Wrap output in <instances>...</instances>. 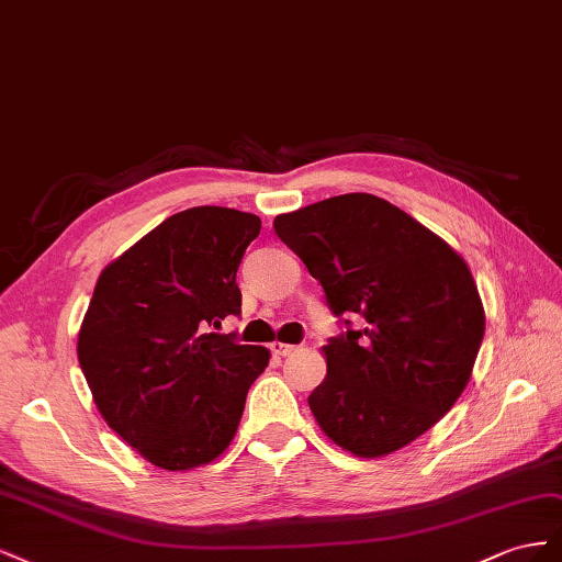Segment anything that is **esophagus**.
I'll use <instances>...</instances> for the list:
<instances>
[{
	"label": "esophagus",
	"mask_w": 562,
	"mask_h": 562,
	"mask_svg": "<svg viewBox=\"0 0 562 562\" xmlns=\"http://www.w3.org/2000/svg\"><path fill=\"white\" fill-rule=\"evenodd\" d=\"M270 350L276 352V356H282V358H286V356H292V352L296 350V346H292V344H280V341H276L270 346Z\"/></svg>",
	"instance_id": "esophagus-1"
}]
</instances>
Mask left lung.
<instances>
[{
  "mask_svg": "<svg viewBox=\"0 0 562 562\" xmlns=\"http://www.w3.org/2000/svg\"><path fill=\"white\" fill-rule=\"evenodd\" d=\"M272 228L344 327L323 346L327 376L308 395L319 428L367 459L424 436L467 389L483 344V301L467 261L367 192L282 214Z\"/></svg>",
  "mask_w": 562,
  "mask_h": 562,
  "instance_id": "left-lung-1",
  "label": "left lung"
}]
</instances>
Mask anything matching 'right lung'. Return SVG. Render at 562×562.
Instances as JSON below:
<instances>
[{"label": "right lung", "instance_id": "right-lung-1", "mask_svg": "<svg viewBox=\"0 0 562 562\" xmlns=\"http://www.w3.org/2000/svg\"><path fill=\"white\" fill-rule=\"evenodd\" d=\"M261 218L192 206L159 223L103 272L77 358L108 426L165 471L210 463L231 445L270 352L216 334L239 315L235 282Z\"/></svg>", "mask_w": 562, "mask_h": 562}]
</instances>
